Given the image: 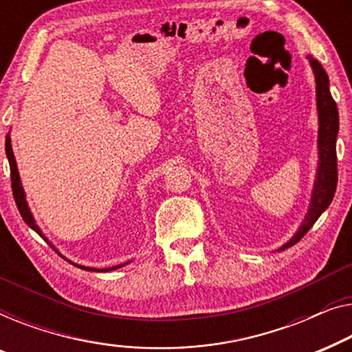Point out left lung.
I'll list each match as a JSON object with an SVG mask.
<instances>
[{
    "label": "left lung",
    "instance_id": "1",
    "mask_svg": "<svg viewBox=\"0 0 352 352\" xmlns=\"http://www.w3.org/2000/svg\"><path fill=\"white\" fill-rule=\"evenodd\" d=\"M316 75V92H318L319 111V169L316 177V185L311 197L309 212L303 225L292 239L280 247V250L295 245L306 232L311 230L322 212L330 206L338 183V164H336V135H338V108L329 89V76L322 65L313 57H308Z\"/></svg>",
    "mask_w": 352,
    "mask_h": 352
}]
</instances>
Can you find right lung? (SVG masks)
Here are the masks:
<instances>
[{"label": "right lung", "instance_id": "1", "mask_svg": "<svg viewBox=\"0 0 352 352\" xmlns=\"http://www.w3.org/2000/svg\"><path fill=\"white\" fill-rule=\"evenodd\" d=\"M6 156H8V161H9V167H11V186H12V196H14V201H16V206L19 212H21L22 219L25 223L32 228L33 231H36L39 236L43 237L44 241H47L46 237H44L41 234V230H39L38 225L34 223V219L32 215V212H30L28 206H27V201H25V192H23V188L21 185V178H19V172H17V164H16V160H14V153H12V146H11V138H9V135L6 137ZM49 245L52 247L54 250H56V247H54L51 242H47ZM57 252V250H56ZM72 263V261H70ZM78 266V268L81 270H86V271H111V270H116V268H121L122 265L120 266H113V268H102V270H96V268H87V266H81V265H75Z\"/></svg>", "mask_w": 352, "mask_h": 352}]
</instances>
